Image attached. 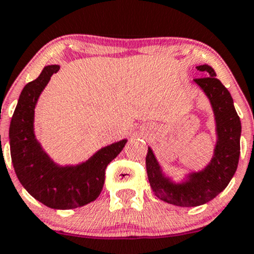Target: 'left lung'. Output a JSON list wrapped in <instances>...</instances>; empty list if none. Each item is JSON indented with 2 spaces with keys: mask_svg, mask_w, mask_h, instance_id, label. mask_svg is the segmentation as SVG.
<instances>
[{
  "mask_svg": "<svg viewBox=\"0 0 254 254\" xmlns=\"http://www.w3.org/2000/svg\"><path fill=\"white\" fill-rule=\"evenodd\" d=\"M208 77L195 79L204 91L214 110L218 144L212 162L201 173L190 175L187 182L175 185L162 175L151 149H148L145 164L148 179L155 195L168 203L180 207H196L213 200L227 187L237 172L240 156V118L235 111L231 93L208 65L197 66Z\"/></svg>",
  "mask_w": 254,
  "mask_h": 254,
  "instance_id": "8db88e82",
  "label": "left lung"
}]
</instances>
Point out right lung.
Listing matches in <instances>:
<instances>
[{
    "instance_id": "right-lung-1",
    "label": "right lung",
    "mask_w": 254,
    "mask_h": 254,
    "mask_svg": "<svg viewBox=\"0 0 254 254\" xmlns=\"http://www.w3.org/2000/svg\"><path fill=\"white\" fill-rule=\"evenodd\" d=\"M59 68L46 66L35 80L23 87L11 117L9 139L14 170L26 190L50 208L72 209L99 196L106 167L123 150L127 139L102 149L78 167L61 168L50 160L36 142L33 119L40 93Z\"/></svg>"
}]
</instances>
